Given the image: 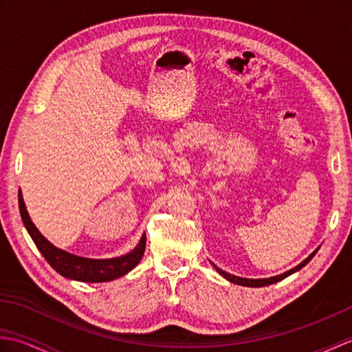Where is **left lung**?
Masks as SVG:
<instances>
[{"mask_svg": "<svg viewBox=\"0 0 352 352\" xmlns=\"http://www.w3.org/2000/svg\"><path fill=\"white\" fill-rule=\"evenodd\" d=\"M318 252V250L316 251H313L310 256L305 258L302 263H300L298 266H295L294 269H290V271H287V272H284V274H281V275H276V276H271V278H242V276H236V275H231V274H228V272H226V271H222L221 267H218L216 265H213V267L216 269V271H218L223 278L226 280H228L230 283H234V284H239V286H246V287H263V286H269V284H274V283H278V281H281L283 278H286V276H289V275H292L294 272H296V271H300V269H302L305 265L309 263V261L315 257V254Z\"/></svg>", "mask_w": 352, "mask_h": 352, "instance_id": "8db88e82", "label": "left lung"}]
</instances>
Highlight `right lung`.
<instances>
[{
  "instance_id": "right-lung-1",
  "label": "right lung",
  "mask_w": 352,
  "mask_h": 352,
  "mask_svg": "<svg viewBox=\"0 0 352 352\" xmlns=\"http://www.w3.org/2000/svg\"><path fill=\"white\" fill-rule=\"evenodd\" d=\"M18 198H19V212H21L22 222H24L28 234L32 236L37 250L41 251V254L52 266V269H56L58 274L66 276V278L85 281V283L111 281L125 275L126 272H130L133 267H136L142 256H144L145 245H146L145 234L142 236L136 248L121 257L101 260V258L78 257V256H74L71 252H66L60 248H57V246H54L51 242H48L47 239L41 234V231L36 228L32 219H30L21 190L18 193Z\"/></svg>"
}]
</instances>
